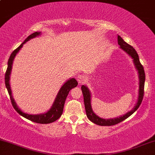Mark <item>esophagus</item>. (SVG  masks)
Masks as SVG:
<instances>
[{
    "label": "esophagus",
    "instance_id": "1",
    "mask_svg": "<svg viewBox=\"0 0 155 155\" xmlns=\"http://www.w3.org/2000/svg\"><path fill=\"white\" fill-rule=\"evenodd\" d=\"M76 79H77L78 82L80 84H83L84 82H86L87 81V77L85 76L82 75V74H78L76 76Z\"/></svg>",
    "mask_w": 155,
    "mask_h": 155
}]
</instances>
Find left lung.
<instances>
[{"label": "left lung", "instance_id": "left-lung-1", "mask_svg": "<svg viewBox=\"0 0 155 155\" xmlns=\"http://www.w3.org/2000/svg\"><path fill=\"white\" fill-rule=\"evenodd\" d=\"M117 40H118V44L120 46V48L125 51L127 54H128L133 59V63H134L136 68L137 69L138 73V77H139V90H138V101L136 106L133 108L131 111L127 112V114L121 116L117 118L114 119H108V120H106V119H103L99 117L98 116L94 113L92 109L91 106V94H90V90L84 85L81 86V91H82L83 96H84V107L85 110H86L87 117L91 122H93L97 125L101 126H111L117 124L120 122H122L124 120L129 117L130 115H132L135 111L138 109V107L140 106V104H141L142 100L143 97V94H144V82H145V72L143 70V65L140 63L139 58H138V54L136 51V49L133 48L132 46L129 45L128 44L126 43L125 41L122 39L120 35L117 37Z\"/></svg>", "mask_w": 155, "mask_h": 155}]
</instances>
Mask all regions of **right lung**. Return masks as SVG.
I'll return each mask as SVG.
<instances>
[{
    "instance_id": "1",
    "label": "right lung",
    "mask_w": 155,
    "mask_h": 155,
    "mask_svg": "<svg viewBox=\"0 0 155 155\" xmlns=\"http://www.w3.org/2000/svg\"><path fill=\"white\" fill-rule=\"evenodd\" d=\"M40 32H35V33H32L31 35H30L24 41L23 43L21 44V45L19 46V47H17L15 50H14L13 52L12 53V54L10 55V58L8 61V67H7V70L6 71V74H5V84H6V87L7 90H8V95L10 96V100L11 102H12V106H13L14 108L17 111V113H19L21 116H22L23 117H25V118L32 121V122H36V123L39 124H49L54 122V121H56L57 120H58L60 117V116L62 115L63 111L64 104H65V101L66 100L67 96L68 95V92L72 88L76 87L77 86V81H76L74 78L69 79L64 84L63 86L61 87V88H60L58 95H57L56 98H55V100L54 101V104L51 106L50 109H49L47 112H46V113L36 115L26 114L19 109L15 100H14L13 96L12 95V90H11L9 84L10 74L11 71H12V63H13V60L15 59L16 54H17V53L19 52V51L20 50L21 48L22 47L23 44L26 43L27 41H28L30 39L35 38V37L38 36V35H40Z\"/></svg>"
}]
</instances>
